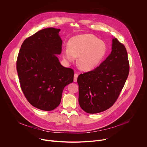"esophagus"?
<instances>
[{
  "label": "esophagus",
  "mask_w": 147,
  "mask_h": 147,
  "mask_svg": "<svg viewBox=\"0 0 147 147\" xmlns=\"http://www.w3.org/2000/svg\"><path fill=\"white\" fill-rule=\"evenodd\" d=\"M78 74L77 73H75L74 75V82H77V77H78Z\"/></svg>",
  "instance_id": "esophagus-1"
}]
</instances>
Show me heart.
I'll return each instance as SVG.
<instances>
[{
	"mask_svg": "<svg viewBox=\"0 0 147 147\" xmlns=\"http://www.w3.org/2000/svg\"><path fill=\"white\" fill-rule=\"evenodd\" d=\"M107 53V46L103 41L91 34H82L71 38L69 47L63 49V58L72 62L78 57L79 67L85 71L95 68Z\"/></svg>",
	"mask_w": 147,
	"mask_h": 147,
	"instance_id": "b5f03b06",
	"label": "heart"
}]
</instances>
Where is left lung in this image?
<instances>
[{
    "instance_id": "1",
    "label": "left lung",
    "mask_w": 147,
    "mask_h": 147,
    "mask_svg": "<svg viewBox=\"0 0 147 147\" xmlns=\"http://www.w3.org/2000/svg\"><path fill=\"white\" fill-rule=\"evenodd\" d=\"M129 61L124 45L112 39V52L94 70L77 78L78 102L88 113H98L110 108L117 99L129 73Z\"/></svg>"
}]
</instances>
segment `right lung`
<instances>
[{
  "label": "right lung",
  "mask_w": 147,
  "mask_h": 147,
  "mask_svg": "<svg viewBox=\"0 0 147 147\" xmlns=\"http://www.w3.org/2000/svg\"><path fill=\"white\" fill-rule=\"evenodd\" d=\"M60 29L41 30L24 40L16 67L20 87L27 100L39 109L50 111L60 103L66 86L73 81L74 71L61 65Z\"/></svg>",
  "instance_id": "right-lung-1"
}]
</instances>
